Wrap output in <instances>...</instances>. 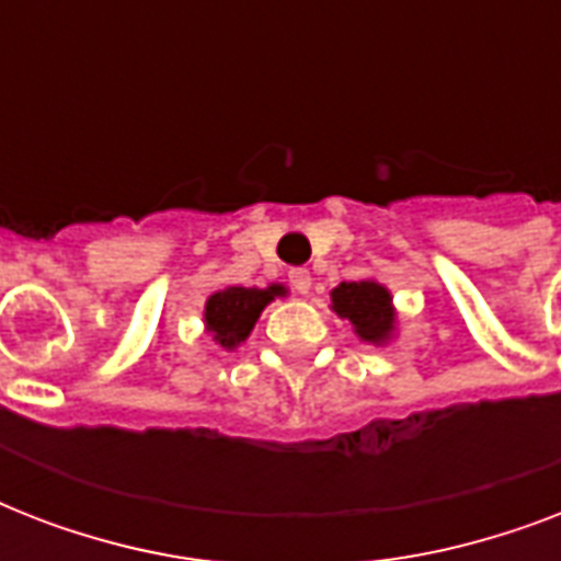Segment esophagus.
<instances>
[{"mask_svg":"<svg viewBox=\"0 0 561 561\" xmlns=\"http://www.w3.org/2000/svg\"><path fill=\"white\" fill-rule=\"evenodd\" d=\"M290 285H294V290H297V294H302V297H306L308 290H311V273H308L306 267L290 271Z\"/></svg>","mask_w":561,"mask_h":561,"instance_id":"esophagus-1","label":"esophagus"}]
</instances>
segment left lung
I'll use <instances>...</instances> for the list:
<instances>
[{
	"instance_id": "obj_1",
	"label": "left lung",
	"mask_w": 561,
	"mask_h": 561,
	"mask_svg": "<svg viewBox=\"0 0 561 561\" xmlns=\"http://www.w3.org/2000/svg\"><path fill=\"white\" fill-rule=\"evenodd\" d=\"M332 308L355 325V334L367 343H387L396 332V308L390 290L375 279L341 282L332 290Z\"/></svg>"
}]
</instances>
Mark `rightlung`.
<instances>
[{
  "label": "right lung",
  "mask_w": 561,
  "mask_h": 561,
  "mask_svg": "<svg viewBox=\"0 0 561 561\" xmlns=\"http://www.w3.org/2000/svg\"><path fill=\"white\" fill-rule=\"evenodd\" d=\"M285 285H267V288H224L211 294L203 308V323L211 332V341L224 350H236L250 337L255 320L267 302L285 297Z\"/></svg>",
  "instance_id": "1"
}]
</instances>
